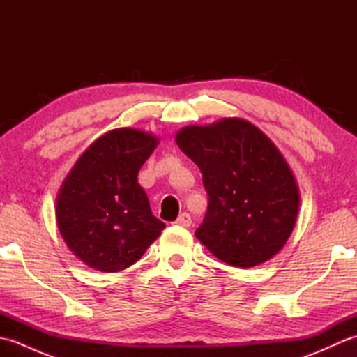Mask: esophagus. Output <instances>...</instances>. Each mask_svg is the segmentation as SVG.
<instances>
[{
    "label": "esophagus",
    "instance_id": "obj_1",
    "mask_svg": "<svg viewBox=\"0 0 357 357\" xmlns=\"http://www.w3.org/2000/svg\"><path fill=\"white\" fill-rule=\"evenodd\" d=\"M176 224L181 225V227H190L192 224V218L188 213H181L179 218L176 219Z\"/></svg>",
    "mask_w": 357,
    "mask_h": 357
}]
</instances>
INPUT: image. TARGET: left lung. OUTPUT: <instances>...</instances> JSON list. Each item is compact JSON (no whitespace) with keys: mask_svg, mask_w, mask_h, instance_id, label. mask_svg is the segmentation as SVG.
Masks as SVG:
<instances>
[{"mask_svg":"<svg viewBox=\"0 0 357 357\" xmlns=\"http://www.w3.org/2000/svg\"><path fill=\"white\" fill-rule=\"evenodd\" d=\"M174 139L199 167L208 193L206 219L195 233L201 244L241 268L278 255L293 233L301 193L276 144L242 118L187 126Z\"/></svg>","mask_w":357,"mask_h":357,"instance_id":"8db88e82","label":"left lung"}]
</instances>
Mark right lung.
Listing matches in <instances>:
<instances>
[{"label":"right lung","instance_id":"add662e5","mask_svg":"<svg viewBox=\"0 0 357 357\" xmlns=\"http://www.w3.org/2000/svg\"><path fill=\"white\" fill-rule=\"evenodd\" d=\"M139 128H115L90 144L56 195L59 234L87 267L116 273L141 259L165 224L151 215L138 172L158 146Z\"/></svg>","mask_w":357,"mask_h":357}]
</instances>
